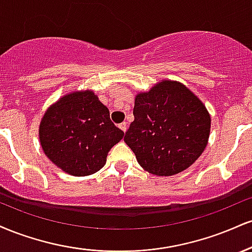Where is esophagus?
I'll return each mask as SVG.
<instances>
[{
	"label": "esophagus",
	"instance_id": "1",
	"mask_svg": "<svg viewBox=\"0 0 252 252\" xmlns=\"http://www.w3.org/2000/svg\"><path fill=\"white\" fill-rule=\"evenodd\" d=\"M118 126H120V129L122 130V131H124V132H126V129H128V124H126V122H122Z\"/></svg>",
	"mask_w": 252,
	"mask_h": 252
}]
</instances>
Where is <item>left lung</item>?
I'll return each mask as SVG.
<instances>
[{
  "label": "left lung",
  "mask_w": 252,
  "mask_h": 252,
  "mask_svg": "<svg viewBox=\"0 0 252 252\" xmlns=\"http://www.w3.org/2000/svg\"><path fill=\"white\" fill-rule=\"evenodd\" d=\"M134 117L124 142L152 174H178L206 148L211 117L201 100L180 83L164 80L137 94Z\"/></svg>",
  "instance_id": "1"
}]
</instances>
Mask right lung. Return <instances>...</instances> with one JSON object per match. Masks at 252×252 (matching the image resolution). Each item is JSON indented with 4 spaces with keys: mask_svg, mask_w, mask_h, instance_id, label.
<instances>
[{
    "mask_svg": "<svg viewBox=\"0 0 252 252\" xmlns=\"http://www.w3.org/2000/svg\"><path fill=\"white\" fill-rule=\"evenodd\" d=\"M46 156L67 174H94L124 132L110 120L109 109L92 91L60 98L43 115L39 129Z\"/></svg>",
    "mask_w": 252,
    "mask_h": 252,
    "instance_id": "obj_1",
    "label": "right lung"
}]
</instances>
